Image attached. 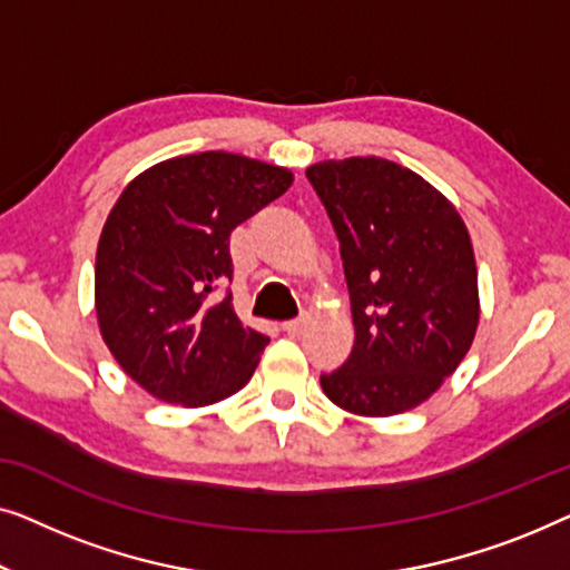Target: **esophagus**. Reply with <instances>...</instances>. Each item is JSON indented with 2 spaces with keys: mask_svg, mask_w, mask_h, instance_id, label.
Segmentation results:
<instances>
[{
  "mask_svg": "<svg viewBox=\"0 0 570 570\" xmlns=\"http://www.w3.org/2000/svg\"><path fill=\"white\" fill-rule=\"evenodd\" d=\"M302 331H304V320H288V323H284L286 335H302Z\"/></svg>",
  "mask_w": 570,
  "mask_h": 570,
  "instance_id": "34e87169",
  "label": "esophagus"
}]
</instances>
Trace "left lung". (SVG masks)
Masks as SVG:
<instances>
[{
  "label": "left lung",
  "instance_id": "obj_1",
  "mask_svg": "<svg viewBox=\"0 0 570 570\" xmlns=\"http://www.w3.org/2000/svg\"><path fill=\"white\" fill-rule=\"evenodd\" d=\"M341 243L354 351L320 376L335 405L387 419L421 405L468 354L480 323L470 232L444 194L382 157L307 167Z\"/></svg>",
  "mask_w": 570,
  "mask_h": 570
}]
</instances>
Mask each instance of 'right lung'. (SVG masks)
<instances>
[{"mask_svg": "<svg viewBox=\"0 0 570 570\" xmlns=\"http://www.w3.org/2000/svg\"><path fill=\"white\" fill-rule=\"evenodd\" d=\"M292 170L229 151L173 157L128 183L95 255L100 335L131 380L163 403L204 407L243 390L268 338L239 323L229 235L284 196Z\"/></svg>", "mask_w": 570, "mask_h": 570, "instance_id": "1", "label": "right lung"}]
</instances>
